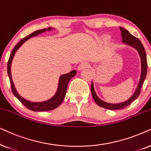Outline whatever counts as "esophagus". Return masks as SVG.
Listing matches in <instances>:
<instances>
[{"instance_id": "1", "label": "esophagus", "mask_w": 151, "mask_h": 151, "mask_svg": "<svg viewBox=\"0 0 151 151\" xmlns=\"http://www.w3.org/2000/svg\"><path fill=\"white\" fill-rule=\"evenodd\" d=\"M89 67H90L89 63H87V62H83V63H81L79 65V67H78V70H79V71H81V70H85L86 68H88Z\"/></svg>"}]
</instances>
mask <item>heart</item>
<instances>
[{
    "label": "heart",
    "instance_id": "1",
    "mask_svg": "<svg viewBox=\"0 0 151 151\" xmlns=\"http://www.w3.org/2000/svg\"><path fill=\"white\" fill-rule=\"evenodd\" d=\"M110 36H108V35H106V36H104V37H103V41H104V42H107V41H108L110 40Z\"/></svg>",
    "mask_w": 151,
    "mask_h": 151
}]
</instances>
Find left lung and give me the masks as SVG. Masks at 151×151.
Here are the masks:
<instances>
[{"instance_id": "1", "label": "left lung", "mask_w": 151, "mask_h": 151, "mask_svg": "<svg viewBox=\"0 0 151 151\" xmlns=\"http://www.w3.org/2000/svg\"><path fill=\"white\" fill-rule=\"evenodd\" d=\"M119 28L120 30H121V35L122 37V43L125 44L126 45L134 48L138 52L139 56L140 57V61H141V74H140L139 80L138 81L137 86L136 89L133 92V94L126 101L116 104L109 103V102H106L102 100L96 93L94 87V83L92 81L90 88H91L92 97H93L94 101L96 102V104L98 106H101L102 108L112 110H119L126 108V106L130 105L132 102H133L138 97L140 94V92H141V88L143 86L144 80H145L146 73H147V60H146V52L141 41L138 39H137L136 37H134V36H132L125 28L122 27H120Z\"/></svg>"}]
</instances>
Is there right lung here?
<instances>
[{"instance_id": "add662e5", "label": "right lung", "mask_w": 151, "mask_h": 151, "mask_svg": "<svg viewBox=\"0 0 151 151\" xmlns=\"http://www.w3.org/2000/svg\"><path fill=\"white\" fill-rule=\"evenodd\" d=\"M55 29V28L52 27H48L47 29H42L37 30V31L34 32L33 33L30 34L27 37L24 38V39H21L19 43L15 45L12 50V52L10 54L9 60H8L7 63V74L8 77L9 78L10 84H11L12 91L14 95L21 102L22 104L25 106L28 109L32 110V111L35 112H40V111H49V110H52L55 109L57 107H59L60 104L62 103L63 101L64 98L65 96L66 91H67L68 85L69 83L70 80L74 77V76L77 74V71L75 70H72L71 72H68L67 74H62L59 77V81H58V86L57 90H56L55 93L54 95L49 98V99L43 100V101H33L31 100H29L27 99H25L23 96H21L19 92H18L17 88H16L14 83L12 81V72H11V66H12V62L13 61L14 57L16 52L20 47H21L22 45L24 43H25L28 39L30 38L36 37V36L40 35V34L43 33L45 32H49L51 30Z\"/></svg>"}]
</instances>
